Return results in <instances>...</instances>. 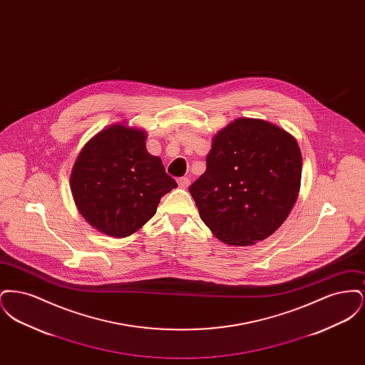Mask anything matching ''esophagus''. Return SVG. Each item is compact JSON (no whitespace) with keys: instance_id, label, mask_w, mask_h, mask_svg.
<instances>
[{"instance_id":"1","label":"esophagus","mask_w":365,"mask_h":365,"mask_svg":"<svg viewBox=\"0 0 365 365\" xmlns=\"http://www.w3.org/2000/svg\"><path fill=\"white\" fill-rule=\"evenodd\" d=\"M178 185H179L180 189H187L189 185H190V179L189 178H179Z\"/></svg>"}]
</instances>
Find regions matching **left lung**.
I'll list each match as a JSON object with an SVG mask.
<instances>
[{
    "instance_id": "left-lung-1",
    "label": "left lung",
    "mask_w": 365,
    "mask_h": 365,
    "mask_svg": "<svg viewBox=\"0 0 365 365\" xmlns=\"http://www.w3.org/2000/svg\"><path fill=\"white\" fill-rule=\"evenodd\" d=\"M302 171L298 143L259 119H237L213 138L207 171L190 187L202 222L227 245L274 234L294 207Z\"/></svg>"
}]
</instances>
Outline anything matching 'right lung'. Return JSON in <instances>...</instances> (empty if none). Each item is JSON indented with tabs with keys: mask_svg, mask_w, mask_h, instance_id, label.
Listing matches in <instances>:
<instances>
[{
	"mask_svg": "<svg viewBox=\"0 0 365 365\" xmlns=\"http://www.w3.org/2000/svg\"><path fill=\"white\" fill-rule=\"evenodd\" d=\"M140 130L112 125L90 139L71 174V190L87 222L110 237H128L156 213L178 183L148 153Z\"/></svg>",
	"mask_w": 365,
	"mask_h": 365,
	"instance_id": "obj_1",
	"label": "right lung"
}]
</instances>
